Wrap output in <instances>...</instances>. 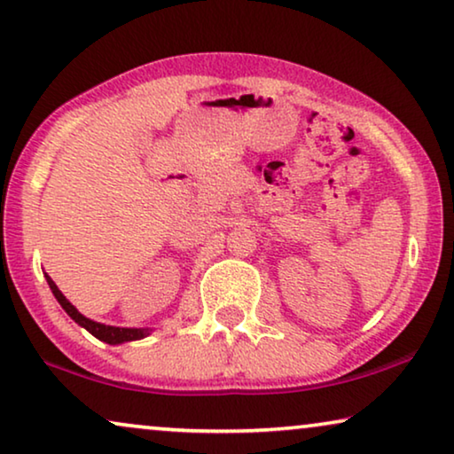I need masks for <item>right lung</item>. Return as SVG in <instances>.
Returning <instances> with one entry per match:
<instances>
[{"mask_svg":"<svg viewBox=\"0 0 454 454\" xmlns=\"http://www.w3.org/2000/svg\"><path fill=\"white\" fill-rule=\"evenodd\" d=\"M45 277H47L49 287H51V291H53L55 300L59 301V306L66 309L67 316H70L74 322H78L80 326L86 328V331H89L92 337H97L98 340H105V343H109V345H120V343H126V340H138V339H145L146 334H151V331H148V328L107 326V325H101V322H95V320L86 318V316L80 314L78 309L74 308L72 303L66 300V295L61 294V291L58 289V285L51 281V277H49V275H45Z\"/></svg>","mask_w":454,"mask_h":454,"instance_id":"right-lung-1","label":"right lung"}]
</instances>
